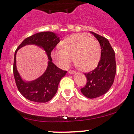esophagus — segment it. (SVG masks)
<instances>
[{
	"mask_svg": "<svg viewBox=\"0 0 134 134\" xmlns=\"http://www.w3.org/2000/svg\"><path fill=\"white\" fill-rule=\"evenodd\" d=\"M68 73L69 74H74L76 73V72H75V71H73V70H70V71H68Z\"/></svg>",
	"mask_w": 134,
	"mask_h": 134,
	"instance_id": "esophagus-1",
	"label": "esophagus"
}]
</instances>
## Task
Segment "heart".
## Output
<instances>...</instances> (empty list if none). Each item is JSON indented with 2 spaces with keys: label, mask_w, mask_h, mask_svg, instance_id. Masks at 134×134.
Returning <instances> with one entry per match:
<instances>
[{
  "label": "heart",
  "mask_w": 134,
  "mask_h": 134,
  "mask_svg": "<svg viewBox=\"0 0 134 134\" xmlns=\"http://www.w3.org/2000/svg\"><path fill=\"white\" fill-rule=\"evenodd\" d=\"M53 57L62 66L66 68L72 60L82 71L95 68L100 57V46L98 41L87 35L77 34L64 39L61 48L54 50Z\"/></svg>",
  "instance_id": "1"
}]
</instances>
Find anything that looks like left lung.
I'll use <instances>...</instances> for the list:
<instances>
[{"mask_svg": "<svg viewBox=\"0 0 134 134\" xmlns=\"http://www.w3.org/2000/svg\"><path fill=\"white\" fill-rule=\"evenodd\" d=\"M100 46V60L95 69L85 73L87 83L81 89V92L90 99L99 97L104 95L111 87L115 77V53L107 38L90 31Z\"/></svg>", "mask_w": 134, "mask_h": 134, "instance_id": "8db88e82", "label": "left lung"}]
</instances>
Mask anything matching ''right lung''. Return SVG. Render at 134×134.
<instances>
[{
    "mask_svg": "<svg viewBox=\"0 0 134 134\" xmlns=\"http://www.w3.org/2000/svg\"><path fill=\"white\" fill-rule=\"evenodd\" d=\"M60 41L59 35L51 31L37 33L24 39L15 51L13 66L15 81L20 93L28 100L37 103H46L51 100L55 95L60 81L67 72L58 68L53 62L51 57V51ZM30 44L37 46L45 51L48 58V64L47 69L41 76L31 81H25L17 69L16 54L21 47Z\"/></svg>",
    "mask_w": 134,
    "mask_h": 134,
    "instance_id": "add662e5",
    "label": "right lung"
}]
</instances>
